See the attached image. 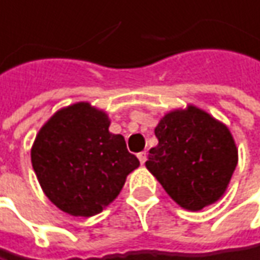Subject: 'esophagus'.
<instances>
[{"label": "esophagus", "instance_id": "1", "mask_svg": "<svg viewBox=\"0 0 260 260\" xmlns=\"http://www.w3.org/2000/svg\"><path fill=\"white\" fill-rule=\"evenodd\" d=\"M138 159H139V162L144 165L145 162H146V152H139L138 153Z\"/></svg>", "mask_w": 260, "mask_h": 260}]
</instances>
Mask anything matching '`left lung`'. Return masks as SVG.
<instances>
[{"mask_svg":"<svg viewBox=\"0 0 260 260\" xmlns=\"http://www.w3.org/2000/svg\"><path fill=\"white\" fill-rule=\"evenodd\" d=\"M158 145L145 167L176 204L197 212L218 202L238 164V148L223 122L195 105L174 109L155 128Z\"/></svg>","mask_w":260,"mask_h":260,"instance_id":"8db88e82","label":"left lung"}]
</instances>
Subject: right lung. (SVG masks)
<instances>
[{"mask_svg":"<svg viewBox=\"0 0 260 260\" xmlns=\"http://www.w3.org/2000/svg\"><path fill=\"white\" fill-rule=\"evenodd\" d=\"M104 109L77 102L41 126L31 162L45 197L72 216H93L112 204L126 176L139 167L122 135L109 132Z\"/></svg>","mask_w":260,"mask_h":260,"instance_id":"add662e5","label":"right lung"}]
</instances>
